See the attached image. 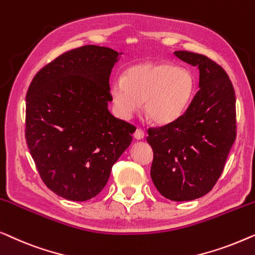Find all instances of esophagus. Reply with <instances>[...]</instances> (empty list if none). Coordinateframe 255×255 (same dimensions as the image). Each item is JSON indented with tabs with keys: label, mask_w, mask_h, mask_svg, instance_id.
<instances>
[{
	"label": "esophagus",
	"mask_w": 255,
	"mask_h": 255,
	"mask_svg": "<svg viewBox=\"0 0 255 255\" xmlns=\"http://www.w3.org/2000/svg\"><path fill=\"white\" fill-rule=\"evenodd\" d=\"M134 137L136 139H142L143 137H144V130H143V129H141V128H137L134 132Z\"/></svg>",
	"instance_id": "obj_1"
}]
</instances>
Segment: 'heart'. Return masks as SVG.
<instances>
[{
  "mask_svg": "<svg viewBox=\"0 0 255 255\" xmlns=\"http://www.w3.org/2000/svg\"><path fill=\"white\" fill-rule=\"evenodd\" d=\"M194 91L191 71L166 62L134 64L111 85L113 105L121 118L130 119L143 102V112L157 125L170 124L181 117Z\"/></svg>",
  "mask_w": 255,
  "mask_h": 255,
  "instance_id": "1",
  "label": "heart"
}]
</instances>
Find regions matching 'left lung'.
<instances>
[{
  "label": "left lung",
  "mask_w": 255,
  "mask_h": 255,
  "mask_svg": "<svg viewBox=\"0 0 255 255\" xmlns=\"http://www.w3.org/2000/svg\"><path fill=\"white\" fill-rule=\"evenodd\" d=\"M199 68L200 89L181 117L148 128L151 179L165 198L189 201L209 193L224 170L237 136L236 93L220 64L199 53L174 52Z\"/></svg>",
  "instance_id": "1"
}]
</instances>
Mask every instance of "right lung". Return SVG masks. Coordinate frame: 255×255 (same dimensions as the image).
<instances>
[{
    "label": "right lung",
    "mask_w": 255,
    "mask_h": 255,
    "mask_svg": "<svg viewBox=\"0 0 255 255\" xmlns=\"http://www.w3.org/2000/svg\"><path fill=\"white\" fill-rule=\"evenodd\" d=\"M118 55L95 45L71 49L42 67L27 89L28 150L41 180L67 200L99 194L136 130L107 110Z\"/></svg>",
    "instance_id": "add662e5"
}]
</instances>
